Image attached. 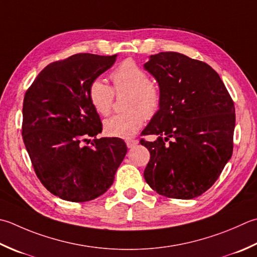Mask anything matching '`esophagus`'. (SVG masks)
I'll return each instance as SVG.
<instances>
[{
  "instance_id": "34e87169",
  "label": "esophagus",
  "mask_w": 257,
  "mask_h": 257,
  "mask_svg": "<svg viewBox=\"0 0 257 257\" xmlns=\"http://www.w3.org/2000/svg\"><path fill=\"white\" fill-rule=\"evenodd\" d=\"M138 140H136V139H128V140H125V145H127V147L128 148H133V147H135L136 145H138Z\"/></svg>"
}]
</instances>
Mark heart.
I'll return each mask as SVG.
<instances>
[{"label":"heart","instance_id":"obj_1","mask_svg":"<svg viewBox=\"0 0 257 257\" xmlns=\"http://www.w3.org/2000/svg\"><path fill=\"white\" fill-rule=\"evenodd\" d=\"M115 93H129L124 109L127 112L112 115L103 123L108 136L133 138L143 127L146 117L152 118L159 110L162 94L159 87L150 81L148 74L132 60H125L111 73ZM89 101L99 114L111 111L114 93L102 79H94L88 89Z\"/></svg>","mask_w":257,"mask_h":257}]
</instances>
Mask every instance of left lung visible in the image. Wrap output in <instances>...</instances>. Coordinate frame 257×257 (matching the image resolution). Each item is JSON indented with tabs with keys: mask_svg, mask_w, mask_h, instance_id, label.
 Masks as SVG:
<instances>
[{
	"mask_svg": "<svg viewBox=\"0 0 257 257\" xmlns=\"http://www.w3.org/2000/svg\"><path fill=\"white\" fill-rule=\"evenodd\" d=\"M145 70L158 82L162 102L143 135L147 184L169 198L192 199L217 180L233 154L235 108L218 73L177 52L150 55Z\"/></svg>",
	"mask_w": 257,
	"mask_h": 257,
	"instance_id": "8db88e82",
	"label": "left lung"
}]
</instances>
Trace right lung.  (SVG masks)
<instances>
[{"mask_svg":"<svg viewBox=\"0 0 257 257\" xmlns=\"http://www.w3.org/2000/svg\"><path fill=\"white\" fill-rule=\"evenodd\" d=\"M115 58L79 53L50 63L25 92V148L40 182L61 199L82 203L104 194L127 154L123 140L95 137L102 123L88 97L90 83Z\"/></svg>","mask_w":257,"mask_h":257,"instance_id":"obj_1","label":"right lung"}]
</instances>
